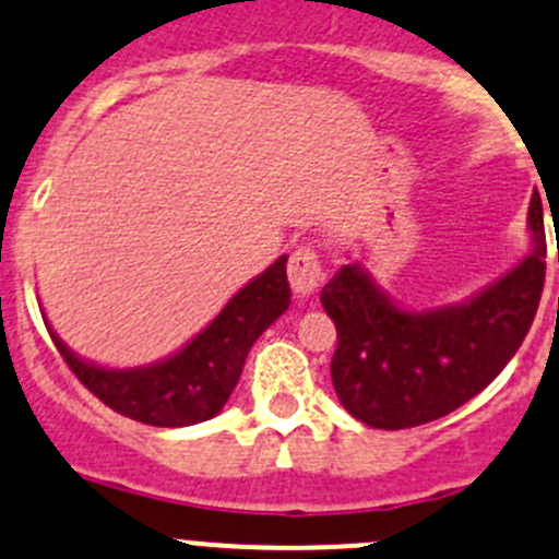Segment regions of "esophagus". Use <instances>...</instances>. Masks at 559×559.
<instances>
[{
	"label": "esophagus",
	"mask_w": 559,
	"mask_h": 559,
	"mask_svg": "<svg viewBox=\"0 0 559 559\" xmlns=\"http://www.w3.org/2000/svg\"><path fill=\"white\" fill-rule=\"evenodd\" d=\"M287 280H290V287L298 293V296H312L322 282V266L320 255L312 250V247H298L296 252L287 261Z\"/></svg>",
	"instance_id": "obj_1"
}]
</instances>
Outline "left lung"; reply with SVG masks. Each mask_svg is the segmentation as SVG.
I'll use <instances>...</instances> for the list:
<instances>
[{
  "label": "left lung",
  "mask_w": 559,
  "mask_h": 559,
  "mask_svg": "<svg viewBox=\"0 0 559 559\" xmlns=\"http://www.w3.org/2000/svg\"><path fill=\"white\" fill-rule=\"evenodd\" d=\"M533 252L465 304L408 312L360 263L342 266L320 301L336 322L331 379L360 423L404 430L433 423L487 388L531 331L546 277L540 195L527 210Z\"/></svg>",
  "instance_id": "obj_1"
}]
</instances>
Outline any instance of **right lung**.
I'll return each mask as SVG.
<instances>
[{
	"instance_id": "1",
	"label": "right lung",
	"mask_w": 559,
	"mask_h": 559,
	"mask_svg": "<svg viewBox=\"0 0 559 559\" xmlns=\"http://www.w3.org/2000/svg\"><path fill=\"white\" fill-rule=\"evenodd\" d=\"M287 255L245 287L180 353L145 368L85 364L53 331L56 349L74 377L112 412L155 428H186L212 419L237 388L255 338L290 304Z\"/></svg>"
}]
</instances>
